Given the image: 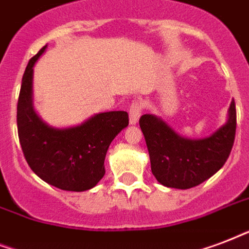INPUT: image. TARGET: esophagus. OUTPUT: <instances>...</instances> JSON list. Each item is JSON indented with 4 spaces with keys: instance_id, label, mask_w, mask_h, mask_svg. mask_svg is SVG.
Here are the masks:
<instances>
[{
    "instance_id": "1",
    "label": "esophagus",
    "mask_w": 249,
    "mask_h": 249,
    "mask_svg": "<svg viewBox=\"0 0 249 249\" xmlns=\"http://www.w3.org/2000/svg\"><path fill=\"white\" fill-rule=\"evenodd\" d=\"M142 104L140 102H133L129 107V121L130 124H137L138 119L141 116Z\"/></svg>"
}]
</instances>
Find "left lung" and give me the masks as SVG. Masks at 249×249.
<instances>
[{"label": "left lung", "instance_id": "8db88e82", "mask_svg": "<svg viewBox=\"0 0 249 249\" xmlns=\"http://www.w3.org/2000/svg\"><path fill=\"white\" fill-rule=\"evenodd\" d=\"M229 120L210 137L188 140L154 115H142L140 126L149 150L151 172L164 187L189 189L219 171L231 153L236 132V108L230 104Z\"/></svg>", "mask_w": 249, "mask_h": 249}]
</instances>
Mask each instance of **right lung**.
<instances>
[{
    "label": "right lung",
    "mask_w": 249,
    "mask_h": 249,
    "mask_svg": "<svg viewBox=\"0 0 249 249\" xmlns=\"http://www.w3.org/2000/svg\"><path fill=\"white\" fill-rule=\"evenodd\" d=\"M45 48L30 60L22 78L17 106L19 142L28 166L41 180L62 191L83 192L104 176L108 147L128 126L129 116L125 111L104 112L68 129L43 123L32 107V68Z\"/></svg>",
    "instance_id": "right-lung-1"
}]
</instances>
